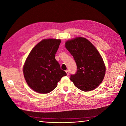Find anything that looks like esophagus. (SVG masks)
Masks as SVG:
<instances>
[{
    "label": "esophagus",
    "mask_w": 126,
    "mask_h": 126,
    "mask_svg": "<svg viewBox=\"0 0 126 126\" xmlns=\"http://www.w3.org/2000/svg\"><path fill=\"white\" fill-rule=\"evenodd\" d=\"M66 72L67 73V75H69V70H66Z\"/></svg>",
    "instance_id": "esophagus-1"
}]
</instances>
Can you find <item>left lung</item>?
<instances>
[{
    "label": "left lung",
    "instance_id": "left-lung-1",
    "mask_svg": "<svg viewBox=\"0 0 126 126\" xmlns=\"http://www.w3.org/2000/svg\"><path fill=\"white\" fill-rule=\"evenodd\" d=\"M65 47L77 64V71L70 78L75 86L83 91L96 88L102 81L106 72L104 61L97 49L82 37L67 41Z\"/></svg>",
    "mask_w": 126,
    "mask_h": 126
}]
</instances>
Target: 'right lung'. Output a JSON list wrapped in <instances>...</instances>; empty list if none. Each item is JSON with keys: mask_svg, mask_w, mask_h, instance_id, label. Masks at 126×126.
<instances>
[{"mask_svg": "<svg viewBox=\"0 0 126 126\" xmlns=\"http://www.w3.org/2000/svg\"><path fill=\"white\" fill-rule=\"evenodd\" d=\"M60 43V39L43 40L32 49L26 60L24 77L28 86L37 93L51 92L61 78L67 75L55 59Z\"/></svg>", "mask_w": 126, "mask_h": 126, "instance_id": "right-lung-1", "label": "right lung"}]
</instances>
